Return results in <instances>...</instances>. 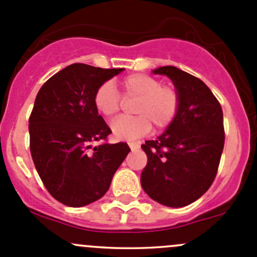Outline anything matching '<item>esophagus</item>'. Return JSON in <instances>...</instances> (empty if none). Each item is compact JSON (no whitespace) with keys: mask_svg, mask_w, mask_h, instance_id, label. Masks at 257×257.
Instances as JSON below:
<instances>
[{"mask_svg":"<svg viewBox=\"0 0 257 257\" xmlns=\"http://www.w3.org/2000/svg\"><path fill=\"white\" fill-rule=\"evenodd\" d=\"M128 144H129V148H131L132 150H138L139 148H141V144L134 143V142H132V143H128Z\"/></svg>","mask_w":257,"mask_h":257,"instance_id":"34e87169","label":"esophagus"}]
</instances>
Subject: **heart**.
<instances>
[{"label": "heart", "instance_id": "b5f03b06", "mask_svg": "<svg viewBox=\"0 0 257 257\" xmlns=\"http://www.w3.org/2000/svg\"><path fill=\"white\" fill-rule=\"evenodd\" d=\"M124 99H137L132 118H120L112 124L113 136L120 141H134L152 129L162 131L172 125L181 105V95L173 84L144 73L124 77L120 83ZM123 99L110 82L98 87L94 93V107L105 118H114L121 109Z\"/></svg>", "mask_w": 257, "mask_h": 257}]
</instances>
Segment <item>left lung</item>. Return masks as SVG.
I'll return each instance as SVG.
<instances>
[{
	"label": "left lung",
	"mask_w": 257,
	"mask_h": 257,
	"mask_svg": "<svg viewBox=\"0 0 257 257\" xmlns=\"http://www.w3.org/2000/svg\"><path fill=\"white\" fill-rule=\"evenodd\" d=\"M154 73L173 80L181 105L162 136L142 144L148 163L141 183L153 200L181 208L204 195L216 177L225 143L222 109L201 79L173 66Z\"/></svg>",
	"instance_id": "left-lung-1"
}]
</instances>
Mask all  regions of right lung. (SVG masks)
Instances as JSON below:
<instances>
[{
	"instance_id": "right-lung-1",
	"label": "right lung",
	"mask_w": 257,
	"mask_h": 257,
	"mask_svg": "<svg viewBox=\"0 0 257 257\" xmlns=\"http://www.w3.org/2000/svg\"><path fill=\"white\" fill-rule=\"evenodd\" d=\"M121 71L71 64L36 97L28 120L31 155L48 193L64 205L79 208L102 198L131 152L123 142L107 143L112 131L94 107L98 87Z\"/></svg>"
}]
</instances>
